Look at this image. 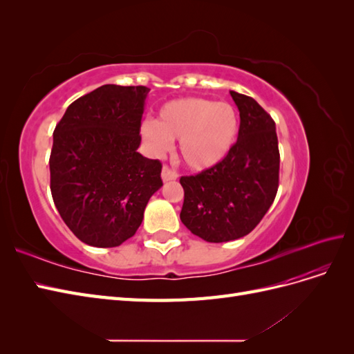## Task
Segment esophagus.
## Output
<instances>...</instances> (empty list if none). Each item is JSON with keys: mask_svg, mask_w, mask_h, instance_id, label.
<instances>
[{"mask_svg": "<svg viewBox=\"0 0 354 354\" xmlns=\"http://www.w3.org/2000/svg\"><path fill=\"white\" fill-rule=\"evenodd\" d=\"M160 177H162L164 181H171V180H177L178 174L176 173L174 169H171L169 167L165 165V167L162 168V173H160Z\"/></svg>", "mask_w": 354, "mask_h": 354, "instance_id": "1", "label": "esophagus"}]
</instances>
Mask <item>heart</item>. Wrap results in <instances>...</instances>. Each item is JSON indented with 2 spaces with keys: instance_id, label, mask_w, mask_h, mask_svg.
Here are the masks:
<instances>
[{
  "instance_id": "heart-1",
  "label": "heart",
  "mask_w": 354,
  "mask_h": 354,
  "mask_svg": "<svg viewBox=\"0 0 354 354\" xmlns=\"http://www.w3.org/2000/svg\"><path fill=\"white\" fill-rule=\"evenodd\" d=\"M239 113L230 103L203 97H183L167 102L158 120H147L140 134L155 155L168 152L180 140V156L195 171L221 164L236 145Z\"/></svg>"
}]
</instances>
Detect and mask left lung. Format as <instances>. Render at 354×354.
<instances>
[{
  "instance_id": "obj_1",
  "label": "left lung",
  "mask_w": 354,
  "mask_h": 354,
  "mask_svg": "<svg viewBox=\"0 0 354 354\" xmlns=\"http://www.w3.org/2000/svg\"><path fill=\"white\" fill-rule=\"evenodd\" d=\"M241 116L238 142L221 164L185 176L180 218L207 242L248 234L269 211L279 186V147L272 116L252 97L230 91Z\"/></svg>"
}]
</instances>
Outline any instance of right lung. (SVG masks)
<instances>
[{
  "mask_svg": "<svg viewBox=\"0 0 354 354\" xmlns=\"http://www.w3.org/2000/svg\"><path fill=\"white\" fill-rule=\"evenodd\" d=\"M149 91L102 85L69 104L53 133V201L84 243L112 248L134 236L162 186L159 160L137 152Z\"/></svg>",
  "mask_w": 354,
  "mask_h": 354,
  "instance_id": "right-lung-1",
  "label": "right lung"
}]
</instances>
